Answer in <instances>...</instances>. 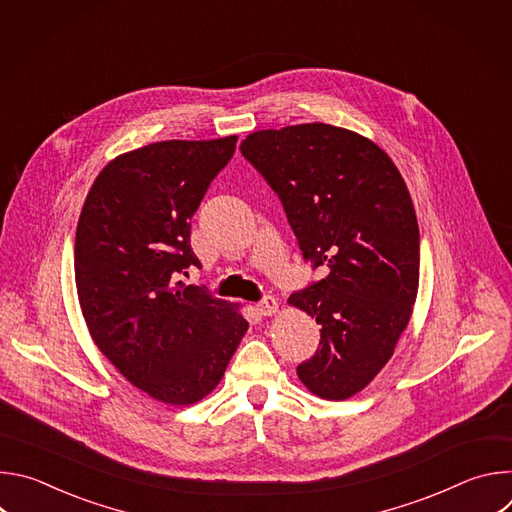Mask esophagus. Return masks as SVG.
Here are the masks:
<instances>
[{
  "instance_id": "1",
  "label": "esophagus",
  "mask_w": 512,
  "mask_h": 512,
  "mask_svg": "<svg viewBox=\"0 0 512 512\" xmlns=\"http://www.w3.org/2000/svg\"><path fill=\"white\" fill-rule=\"evenodd\" d=\"M277 308H279V304H277V300L273 296H265V298H261L257 302V312L261 316H271V314L277 312Z\"/></svg>"
}]
</instances>
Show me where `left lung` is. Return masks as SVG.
Wrapping results in <instances>:
<instances>
[{
    "label": "left lung",
    "mask_w": 512,
    "mask_h": 512,
    "mask_svg": "<svg viewBox=\"0 0 512 512\" xmlns=\"http://www.w3.org/2000/svg\"><path fill=\"white\" fill-rule=\"evenodd\" d=\"M241 154L281 200L304 261L328 267L289 298L322 326L298 377L318 397L348 399L385 367L415 304L409 190L379 145L326 123L251 133Z\"/></svg>",
    "instance_id": "8db88e82"
}]
</instances>
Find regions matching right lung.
<instances>
[{"mask_svg": "<svg viewBox=\"0 0 512 512\" xmlns=\"http://www.w3.org/2000/svg\"><path fill=\"white\" fill-rule=\"evenodd\" d=\"M237 135L160 141L109 162L77 227L75 279L99 350L137 389L190 405L223 379L247 320L182 275L200 267L190 218Z\"/></svg>", "mask_w": 512, "mask_h": 512, "instance_id": "obj_1", "label": "right lung"}]
</instances>
